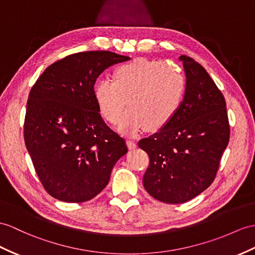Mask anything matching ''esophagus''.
<instances>
[{
	"instance_id": "34e87169",
	"label": "esophagus",
	"mask_w": 255,
	"mask_h": 255,
	"mask_svg": "<svg viewBox=\"0 0 255 255\" xmlns=\"http://www.w3.org/2000/svg\"><path fill=\"white\" fill-rule=\"evenodd\" d=\"M127 144H128V146L129 149H133V148L136 147V142H135V140L132 139V138H128Z\"/></svg>"
}]
</instances>
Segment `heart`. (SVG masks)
I'll list each match as a JSON object with an SVG mask.
<instances>
[{
    "label": "heart",
    "instance_id": "heart-1",
    "mask_svg": "<svg viewBox=\"0 0 255 255\" xmlns=\"http://www.w3.org/2000/svg\"><path fill=\"white\" fill-rule=\"evenodd\" d=\"M185 81L175 67L159 60L135 59L118 67L114 81L99 80L94 98L107 122L117 124L127 106L120 129L132 134L146 128L158 131L169 123L181 106Z\"/></svg>",
    "mask_w": 255,
    "mask_h": 255
}]
</instances>
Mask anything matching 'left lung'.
I'll return each instance as SVG.
<instances>
[{
  "instance_id": "8db88e82",
  "label": "left lung",
  "mask_w": 255,
  "mask_h": 255,
  "mask_svg": "<svg viewBox=\"0 0 255 255\" xmlns=\"http://www.w3.org/2000/svg\"><path fill=\"white\" fill-rule=\"evenodd\" d=\"M179 59L187 78L184 101L166 126L138 141L149 156L145 189L171 204L192 199L213 183L231 135L222 92L195 59Z\"/></svg>"
}]
</instances>
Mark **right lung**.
I'll return each mask as SVG.
<instances>
[{"label":"right lung","mask_w":255,"mask_h":255,"mask_svg":"<svg viewBox=\"0 0 255 255\" xmlns=\"http://www.w3.org/2000/svg\"><path fill=\"white\" fill-rule=\"evenodd\" d=\"M129 57L79 52L48 66L29 93L23 138L43 187L65 202L93 199L128 152L123 137L99 114L94 84L105 69Z\"/></svg>","instance_id":"1"}]
</instances>
